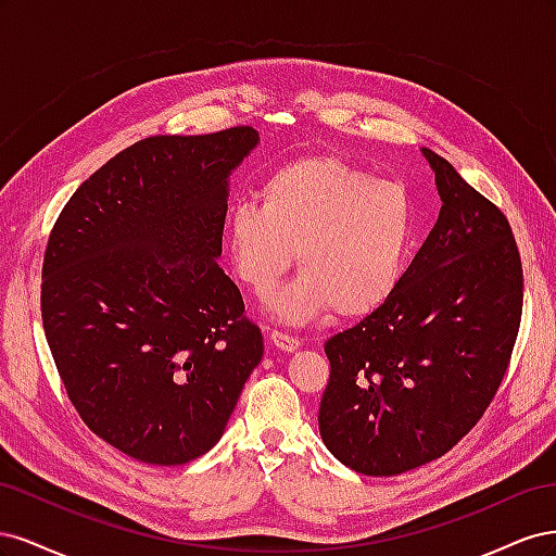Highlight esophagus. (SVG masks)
Segmentation results:
<instances>
[{"instance_id": "1", "label": "esophagus", "mask_w": 556, "mask_h": 556, "mask_svg": "<svg viewBox=\"0 0 556 556\" xmlns=\"http://www.w3.org/2000/svg\"><path fill=\"white\" fill-rule=\"evenodd\" d=\"M268 341H271V345L282 350V352H294L301 345L299 339H294V336H290V333H282V331H271V333H268Z\"/></svg>"}]
</instances>
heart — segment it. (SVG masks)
I'll use <instances>...</instances> for the list:
<instances>
[{"label": "heart", "mask_w": 556, "mask_h": 556, "mask_svg": "<svg viewBox=\"0 0 556 556\" xmlns=\"http://www.w3.org/2000/svg\"><path fill=\"white\" fill-rule=\"evenodd\" d=\"M413 197L345 160H294L268 174L260 206L243 201L225 223V255L245 288L266 296L294 262L301 274L268 311L290 325L327 313L364 317L396 292L413 241Z\"/></svg>", "instance_id": "1"}]
</instances>
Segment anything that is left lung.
<instances>
[{"label":"left lung","mask_w":556,"mask_h":556,"mask_svg":"<svg viewBox=\"0 0 556 556\" xmlns=\"http://www.w3.org/2000/svg\"><path fill=\"white\" fill-rule=\"evenodd\" d=\"M443 201L396 292L331 336L319 401L327 450L364 476L443 457L476 427L506 374L521 317L513 229L454 166L422 148Z\"/></svg>","instance_id":"left-lung-1"}]
</instances>
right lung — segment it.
Masks as SVG:
<instances>
[{
    "mask_svg": "<svg viewBox=\"0 0 556 556\" xmlns=\"http://www.w3.org/2000/svg\"><path fill=\"white\" fill-rule=\"evenodd\" d=\"M257 146L252 127L134 143L80 185L50 231V352L83 422L131 459L206 454L264 357L217 264L229 176Z\"/></svg>",
    "mask_w": 556,
    "mask_h": 556,
    "instance_id": "right-lung-1",
    "label": "right lung"
}]
</instances>
